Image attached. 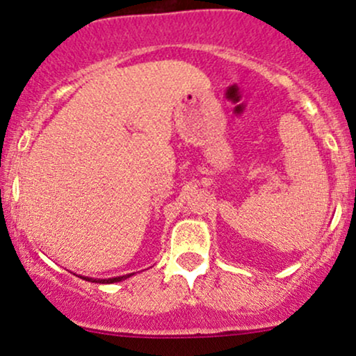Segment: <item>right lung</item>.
Instances as JSON below:
<instances>
[{
  "instance_id": "add662e5",
  "label": "right lung",
  "mask_w": 356,
  "mask_h": 356,
  "mask_svg": "<svg viewBox=\"0 0 356 356\" xmlns=\"http://www.w3.org/2000/svg\"><path fill=\"white\" fill-rule=\"evenodd\" d=\"M130 276H134V273H130V275H124V276H117V277H105V280H100V277H88V276H80V277L85 281H92V283L110 284V283H118V281H124Z\"/></svg>"
}]
</instances>
